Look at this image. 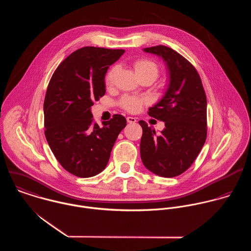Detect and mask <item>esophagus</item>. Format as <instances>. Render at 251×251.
<instances>
[{"label":"esophagus","mask_w":251,"mask_h":251,"mask_svg":"<svg viewBox=\"0 0 251 251\" xmlns=\"http://www.w3.org/2000/svg\"><path fill=\"white\" fill-rule=\"evenodd\" d=\"M126 121H127V123H129V124H134V123H136V119L133 118V117H127V118H126Z\"/></svg>","instance_id":"esophagus-1"}]
</instances>
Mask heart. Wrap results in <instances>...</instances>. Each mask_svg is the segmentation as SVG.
Returning a JSON list of instances; mask_svg holds the SVG:
<instances>
[{
  "mask_svg": "<svg viewBox=\"0 0 251 251\" xmlns=\"http://www.w3.org/2000/svg\"><path fill=\"white\" fill-rule=\"evenodd\" d=\"M134 71L137 75L140 74H145V73H152L155 77L157 76L158 73V69L156 65L149 60H138L134 63ZM118 72V69L115 67L110 70L106 75V84L107 85H112L114 82V78L116 76V73ZM146 100L143 99H138V98H133V97H125L121 104L124 109H126L128 112L135 113L138 112L144 104L146 103Z\"/></svg>",
  "mask_w": 251,
  "mask_h": 251,
  "instance_id": "heart-1",
  "label": "heart"
}]
</instances>
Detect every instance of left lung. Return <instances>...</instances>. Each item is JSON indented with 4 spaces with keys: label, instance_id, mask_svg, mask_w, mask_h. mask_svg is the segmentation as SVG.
Masks as SVG:
<instances>
[{
    "label": "left lung",
    "instance_id": "1",
    "mask_svg": "<svg viewBox=\"0 0 251 251\" xmlns=\"http://www.w3.org/2000/svg\"><path fill=\"white\" fill-rule=\"evenodd\" d=\"M143 51L164 61L168 85L163 97L148 111L165 123L163 130L157 135L155 129L139 122L143 129L140 155L148 170L173 178L190 167L206 141V94L197 71L178 52L164 45Z\"/></svg>",
    "mask_w": 251,
    "mask_h": 251
}]
</instances>
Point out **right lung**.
<instances>
[{"mask_svg": "<svg viewBox=\"0 0 251 251\" xmlns=\"http://www.w3.org/2000/svg\"><path fill=\"white\" fill-rule=\"evenodd\" d=\"M124 49L87 46L71 54L54 72L45 96L44 126L48 145L72 175L90 178L102 172L118 135L126 126L122 115L93 122L92 106L104 96L109 67Z\"/></svg>", "mask_w": 251, "mask_h": 251, "instance_id": "obj_1", "label": "right lung"}]
</instances>
